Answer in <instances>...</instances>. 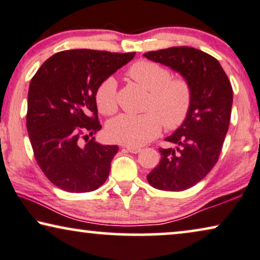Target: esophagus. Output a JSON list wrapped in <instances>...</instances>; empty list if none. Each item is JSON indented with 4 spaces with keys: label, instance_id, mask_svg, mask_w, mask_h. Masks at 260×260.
Instances as JSON below:
<instances>
[{
    "label": "esophagus",
    "instance_id": "obj_1",
    "mask_svg": "<svg viewBox=\"0 0 260 260\" xmlns=\"http://www.w3.org/2000/svg\"><path fill=\"white\" fill-rule=\"evenodd\" d=\"M124 149H125L126 151L131 152V154H138V152H141L142 150L141 148H136V147H125Z\"/></svg>",
    "mask_w": 260,
    "mask_h": 260
}]
</instances>
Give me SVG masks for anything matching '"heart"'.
Returning <instances> with one entry per match:
<instances>
[{
    "mask_svg": "<svg viewBox=\"0 0 260 260\" xmlns=\"http://www.w3.org/2000/svg\"><path fill=\"white\" fill-rule=\"evenodd\" d=\"M126 76L149 91L144 113L122 115L110 120L106 135L116 143L140 147L157 137L162 125L167 130L179 129L189 116L194 101V90L184 77H173L172 71L152 60L135 61ZM94 102L99 112L111 116L118 109L117 83L112 77L103 79L94 91Z\"/></svg>",
    "mask_w": 260,
    "mask_h": 260,
    "instance_id": "1",
    "label": "heart"
}]
</instances>
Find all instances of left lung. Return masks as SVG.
<instances>
[{"label":"left lung","instance_id":"8db88e82","mask_svg":"<svg viewBox=\"0 0 260 260\" xmlns=\"http://www.w3.org/2000/svg\"><path fill=\"white\" fill-rule=\"evenodd\" d=\"M152 61L180 72L190 81L194 101L189 116L158 148L159 165L147 175L156 189L182 191L204 179L218 162L229 131L233 90L218 60L193 47H170L144 53Z\"/></svg>","mask_w":260,"mask_h":260}]
</instances>
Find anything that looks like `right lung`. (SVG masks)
<instances>
[{"label": "right lung", "mask_w": 260, "mask_h": 260, "mask_svg": "<svg viewBox=\"0 0 260 260\" xmlns=\"http://www.w3.org/2000/svg\"><path fill=\"white\" fill-rule=\"evenodd\" d=\"M134 56L70 49L48 58L31 78L27 131L39 167L60 189L87 193L108 179L118 147L103 145L92 137L102 129L94 91Z\"/></svg>", "instance_id": "1"}]
</instances>
